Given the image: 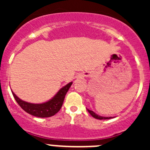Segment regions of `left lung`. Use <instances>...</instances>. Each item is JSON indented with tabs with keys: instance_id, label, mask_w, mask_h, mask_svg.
Returning a JSON list of instances; mask_svg holds the SVG:
<instances>
[{
	"instance_id": "8db88e82",
	"label": "left lung",
	"mask_w": 150,
	"mask_h": 150,
	"mask_svg": "<svg viewBox=\"0 0 150 150\" xmlns=\"http://www.w3.org/2000/svg\"><path fill=\"white\" fill-rule=\"evenodd\" d=\"M87 110H88V112L90 113L92 117H93L94 118H96V119H99V120H107V119L112 118V117H102V116H100V115H99L96 114V113L93 112L92 110H88V109H87Z\"/></svg>"
}]
</instances>
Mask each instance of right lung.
Wrapping results in <instances>:
<instances>
[{
	"label": "right lung",
	"instance_id": "1",
	"mask_svg": "<svg viewBox=\"0 0 150 150\" xmlns=\"http://www.w3.org/2000/svg\"><path fill=\"white\" fill-rule=\"evenodd\" d=\"M72 84V82L67 84L57 92V94L52 99L48 100V102L41 104L29 103L19 99L13 91H12V93L18 104L26 112L35 117H49L57 114L59 111L64 102L67 92L68 91Z\"/></svg>",
	"mask_w": 150,
	"mask_h": 150
}]
</instances>
